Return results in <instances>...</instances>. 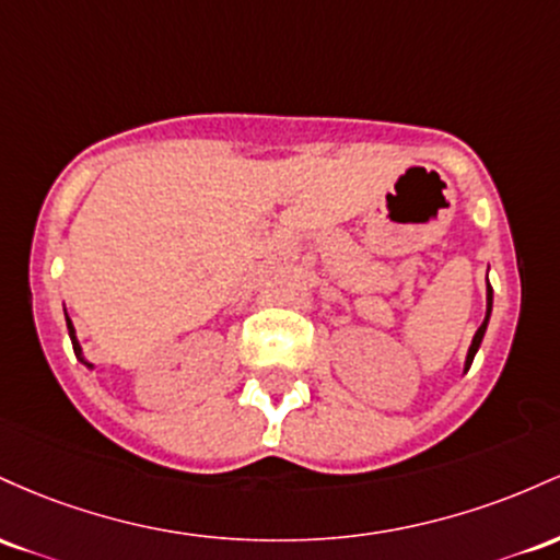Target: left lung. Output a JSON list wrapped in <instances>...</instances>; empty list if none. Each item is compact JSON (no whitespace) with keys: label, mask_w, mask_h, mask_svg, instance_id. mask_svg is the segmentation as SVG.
Returning a JSON list of instances; mask_svg holds the SVG:
<instances>
[{"label":"left lung","mask_w":560,"mask_h":560,"mask_svg":"<svg viewBox=\"0 0 560 560\" xmlns=\"http://www.w3.org/2000/svg\"><path fill=\"white\" fill-rule=\"evenodd\" d=\"M489 314H492V285H489V280H487V317H483L479 330H476L474 341H470V349H468V357H466V373H468L470 362H474L476 351H479V347H481V338H483V332H487V325H489Z\"/></svg>","instance_id":"8db88e82"}]
</instances>
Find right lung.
I'll list each match as a JSON object with an SVG mask.
<instances>
[{
  "mask_svg": "<svg viewBox=\"0 0 560 560\" xmlns=\"http://www.w3.org/2000/svg\"><path fill=\"white\" fill-rule=\"evenodd\" d=\"M66 323H68V336H71L73 351H77V357H79V360H81V362H84V364H86V368H90V370H92V364H90V362H86V360H84V357H81V347H79V341H77V330H73V323H71V317H68V314H66Z\"/></svg>",
  "mask_w": 560,
  "mask_h": 560,
  "instance_id": "add662e5",
  "label": "right lung"
}]
</instances>
